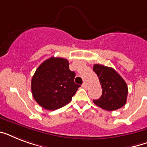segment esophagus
<instances>
[{
	"label": "esophagus",
	"mask_w": 147,
	"mask_h": 147,
	"mask_svg": "<svg viewBox=\"0 0 147 147\" xmlns=\"http://www.w3.org/2000/svg\"><path fill=\"white\" fill-rule=\"evenodd\" d=\"M82 88H85V89H86V88H88L87 83H85V82L83 83V84H82Z\"/></svg>",
	"instance_id": "esophagus-1"
}]
</instances>
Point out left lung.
<instances>
[{
    "label": "left lung",
    "instance_id": "8db88e82",
    "mask_svg": "<svg viewBox=\"0 0 147 147\" xmlns=\"http://www.w3.org/2000/svg\"><path fill=\"white\" fill-rule=\"evenodd\" d=\"M93 71L97 74L102 88V95L93 102L102 109L112 111L124 106L128 88L127 83L113 68L95 64Z\"/></svg>",
    "mask_w": 147,
    "mask_h": 147
}]
</instances>
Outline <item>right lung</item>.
<instances>
[{"label":"right lung","instance_id":"obj_1","mask_svg":"<svg viewBox=\"0 0 147 147\" xmlns=\"http://www.w3.org/2000/svg\"><path fill=\"white\" fill-rule=\"evenodd\" d=\"M69 61L51 57L36 70L31 81L33 98L42 107L49 111L69 104L80 85L74 82L76 73L69 69Z\"/></svg>","mask_w":147,"mask_h":147}]
</instances>
